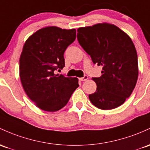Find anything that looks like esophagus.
I'll return each instance as SVG.
<instances>
[{
	"instance_id": "1",
	"label": "esophagus",
	"mask_w": 150,
	"mask_h": 150,
	"mask_svg": "<svg viewBox=\"0 0 150 150\" xmlns=\"http://www.w3.org/2000/svg\"><path fill=\"white\" fill-rule=\"evenodd\" d=\"M88 75H84V76L83 77V78H79V80H81V81H86V80H88Z\"/></svg>"
}]
</instances>
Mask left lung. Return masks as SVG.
<instances>
[{
    "instance_id": "1",
    "label": "left lung",
    "mask_w": 150,
    "mask_h": 150,
    "mask_svg": "<svg viewBox=\"0 0 150 150\" xmlns=\"http://www.w3.org/2000/svg\"><path fill=\"white\" fill-rule=\"evenodd\" d=\"M77 38L93 63L103 67L101 77L93 78L97 90L89 95L90 102L101 110L120 106L130 96L138 78L137 55L131 38L108 23L80 28Z\"/></svg>"
}]
</instances>
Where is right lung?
Here are the masks:
<instances>
[{
  "instance_id": "1",
  "label": "right lung",
  "mask_w": 150,
  "mask_h": 150,
  "mask_svg": "<svg viewBox=\"0 0 150 150\" xmlns=\"http://www.w3.org/2000/svg\"><path fill=\"white\" fill-rule=\"evenodd\" d=\"M75 38V29L51 26L38 30L25 42L20 78L28 97L41 110H60L79 87L77 78L55 74L65 67L64 52Z\"/></svg>"
}]
</instances>
